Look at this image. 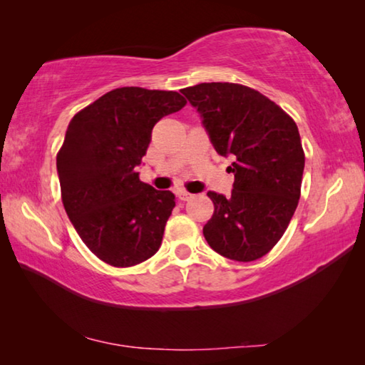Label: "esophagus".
Masks as SVG:
<instances>
[{
    "mask_svg": "<svg viewBox=\"0 0 365 365\" xmlns=\"http://www.w3.org/2000/svg\"><path fill=\"white\" fill-rule=\"evenodd\" d=\"M191 196H193V195L188 193L187 190H180V191H178V193H177V197H178V200H180V201H188Z\"/></svg>",
    "mask_w": 365,
    "mask_h": 365,
    "instance_id": "esophagus-1",
    "label": "esophagus"
}]
</instances>
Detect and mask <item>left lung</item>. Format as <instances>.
<instances>
[{
	"label": "left lung",
	"mask_w": 365,
	"mask_h": 365,
	"mask_svg": "<svg viewBox=\"0 0 365 365\" xmlns=\"http://www.w3.org/2000/svg\"><path fill=\"white\" fill-rule=\"evenodd\" d=\"M200 110L215 151L232 154V196L209 191L214 214L202 228L209 246L238 262L279 243L301 196L304 150L298 125L267 96L246 85L212 82L183 88Z\"/></svg>",
	"instance_id": "1"
}]
</instances>
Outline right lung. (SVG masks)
<instances>
[{
  "label": "right lung",
  "instance_id": "1",
  "mask_svg": "<svg viewBox=\"0 0 365 365\" xmlns=\"http://www.w3.org/2000/svg\"><path fill=\"white\" fill-rule=\"evenodd\" d=\"M187 100L177 91L122 86L72 117L56 156L61 197L96 257L132 267L156 255L175 207L172 191L140 180L151 130Z\"/></svg>",
  "mask_w": 365,
  "mask_h": 365
}]
</instances>
